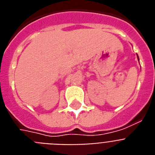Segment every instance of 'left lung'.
I'll return each instance as SVG.
<instances>
[{"mask_svg": "<svg viewBox=\"0 0 155 155\" xmlns=\"http://www.w3.org/2000/svg\"><path fill=\"white\" fill-rule=\"evenodd\" d=\"M137 57H138V55H137ZM138 60H140V59H139V57H138Z\"/></svg>", "mask_w": 155, "mask_h": 155, "instance_id": "1", "label": "left lung"}]
</instances>
